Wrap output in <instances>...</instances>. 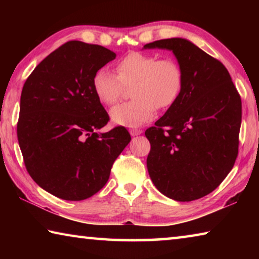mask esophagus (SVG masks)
<instances>
[{
    "mask_svg": "<svg viewBox=\"0 0 259 259\" xmlns=\"http://www.w3.org/2000/svg\"><path fill=\"white\" fill-rule=\"evenodd\" d=\"M129 133H130L131 136H138V135L142 134L143 131L142 130H138V129H130Z\"/></svg>",
    "mask_w": 259,
    "mask_h": 259,
    "instance_id": "obj_1",
    "label": "esophagus"
}]
</instances>
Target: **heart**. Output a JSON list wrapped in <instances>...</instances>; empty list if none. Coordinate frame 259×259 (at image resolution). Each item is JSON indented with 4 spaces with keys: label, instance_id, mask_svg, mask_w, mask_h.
Returning a JSON list of instances; mask_svg holds the SVG:
<instances>
[{
    "label": "heart",
    "instance_id": "obj_1",
    "mask_svg": "<svg viewBox=\"0 0 259 259\" xmlns=\"http://www.w3.org/2000/svg\"><path fill=\"white\" fill-rule=\"evenodd\" d=\"M116 74L99 68L93 76V90L100 102L112 105L124 87L133 85L134 99L114 106L109 116L114 124L137 128L150 122L155 107L166 108L176 102L183 85L182 68L171 58L133 52L116 65Z\"/></svg>",
    "mask_w": 259,
    "mask_h": 259
}]
</instances>
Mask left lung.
I'll return each instance as SVG.
<instances>
[{"label":"left lung","instance_id":"obj_1","mask_svg":"<svg viewBox=\"0 0 259 259\" xmlns=\"http://www.w3.org/2000/svg\"><path fill=\"white\" fill-rule=\"evenodd\" d=\"M143 49L172 51L183 73L176 102L145 131L148 174L170 199H200L216 190L235 163L240 95L224 65L186 38L159 40Z\"/></svg>","mask_w":259,"mask_h":259}]
</instances>
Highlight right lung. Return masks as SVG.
I'll return each instance as SVG.
<instances>
[{
    "label": "right lung",
    "instance_id": "obj_1",
    "mask_svg": "<svg viewBox=\"0 0 259 259\" xmlns=\"http://www.w3.org/2000/svg\"><path fill=\"white\" fill-rule=\"evenodd\" d=\"M116 55L102 46L69 41L43 59L26 80L17 136L33 181L67 201L85 200L107 183L131 140L123 126L98 133L109 120L93 90V76Z\"/></svg>",
    "mask_w": 259,
    "mask_h": 259
}]
</instances>
